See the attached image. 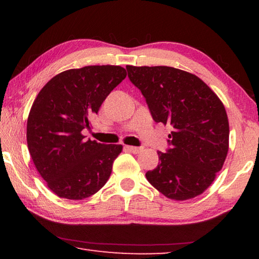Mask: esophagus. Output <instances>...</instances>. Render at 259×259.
<instances>
[{
  "label": "esophagus",
  "instance_id": "esophagus-1",
  "mask_svg": "<svg viewBox=\"0 0 259 259\" xmlns=\"http://www.w3.org/2000/svg\"><path fill=\"white\" fill-rule=\"evenodd\" d=\"M125 150L131 153H135V154H138L139 152H142V148L140 147H135V146H125Z\"/></svg>",
  "mask_w": 259,
  "mask_h": 259
}]
</instances>
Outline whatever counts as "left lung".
<instances>
[{"mask_svg":"<svg viewBox=\"0 0 259 259\" xmlns=\"http://www.w3.org/2000/svg\"><path fill=\"white\" fill-rule=\"evenodd\" d=\"M155 122L170 124L171 148L157 152L159 164L146 178L170 200L195 198L211 185L229 152L224 104L194 74L169 66H126Z\"/></svg>","mask_w":259,"mask_h":259,"instance_id":"1","label":"left lung"}]
</instances>
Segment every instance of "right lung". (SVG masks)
Segmentation results:
<instances>
[{"label": "right lung", "instance_id": "right-lung-1", "mask_svg": "<svg viewBox=\"0 0 259 259\" xmlns=\"http://www.w3.org/2000/svg\"><path fill=\"white\" fill-rule=\"evenodd\" d=\"M126 71L114 65H95L57 74L42 88L27 119V146L35 168L59 198L83 200L108 181L122 145L85 139L109 93Z\"/></svg>", "mask_w": 259, "mask_h": 259}]
</instances>
